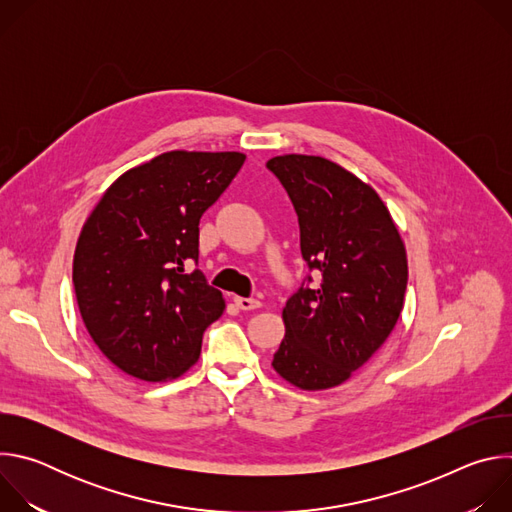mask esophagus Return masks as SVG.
I'll return each instance as SVG.
<instances>
[{"label": "esophagus", "mask_w": 512, "mask_h": 512, "mask_svg": "<svg viewBox=\"0 0 512 512\" xmlns=\"http://www.w3.org/2000/svg\"><path fill=\"white\" fill-rule=\"evenodd\" d=\"M235 304L245 310V312H251V310H259L261 308V302L255 300V298H235Z\"/></svg>", "instance_id": "1"}]
</instances>
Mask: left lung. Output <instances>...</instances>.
Instances as JSON below:
<instances>
[{"mask_svg":"<svg viewBox=\"0 0 512 512\" xmlns=\"http://www.w3.org/2000/svg\"><path fill=\"white\" fill-rule=\"evenodd\" d=\"M267 168L294 202L302 257L320 277L287 300L271 367L302 391L332 389L393 332L407 287L405 243L377 190L342 166L283 154Z\"/></svg>","mask_w":512,"mask_h":512,"instance_id":"left-lung-1","label":"left lung"}]
</instances>
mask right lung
I'll return each mask as SVG.
<instances>
[{"label":"right lung","mask_w":512,"mask_h":512,"mask_svg":"<svg viewBox=\"0 0 512 512\" xmlns=\"http://www.w3.org/2000/svg\"><path fill=\"white\" fill-rule=\"evenodd\" d=\"M241 152L174 150L123 172L83 225L72 283L99 350L129 377L162 383L196 364L225 298L196 269L198 223L233 182Z\"/></svg>","instance_id":"right-lung-1"}]
</instances>
